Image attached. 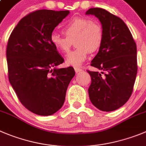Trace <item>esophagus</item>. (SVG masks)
<instances>
[{
	"label": "esophagus",
	"instance_id": "1",
	"mask_svg": "<svg viewBox=\"0 0 146 146\" xmlns=\"http://www.w3.org/2000/svg\"><path fill=\"white\" fill-rule=\"evenodd\" d=\"M75 71H76V73H81V71H82V69L80 68H74Z\"/></svg>",
	"mask_w": 146,
	"mask_h": 146
}]
</instances>
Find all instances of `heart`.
I'll use <instances>...</instances> for the list:
<instances>
[{"label":"heart","mask_w":146,"mask_h":146,"mask_svg":"<svg viewBox=\"0 0 146 146\" xmlns=\"http://www.w3.org/2000/svg\"><path fill=\"white\" fill-rule=\"evenodd\" d=\"M65 36L53 32L50 42L56 49L63 53L68 52L74 41L76 48L66 57V63L73 66H80L85 62L88 52L99 50L103 41L102 25L96 21L84 17L72 18L62 27Z\"/></svg>","instance_id":"b5f03b06"}]
</instances>
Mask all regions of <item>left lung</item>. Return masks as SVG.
Returning <instances> with one entry per match:
<instances>
[{"mask_svg":"<svg viewBox=\"0 0 146 146\" xmlns=\"http://www.w3.org/2000/svg\"><path fill=\"white\" fill-rule=\"evenodd\" d=\"M98 18L103 29V41L91 65L101 72L89 71L92 84L89 99L104 111L116 110L127 102L137 75V47L120 18L104 9L92 8L86 12Z\"/></svg>","mask_w":146,"mask_h":146,"instance_id":"8db88e82","label":"left lung"}]
</instances>
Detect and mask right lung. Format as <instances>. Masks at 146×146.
<instances>
[{
	"mask_svg": "<svg viewBox=\"0 0 146 146\" xmlns=\"http://www.w3.org/2000/svg\"><path fill=\"white\" fill-rule=\"evenodd\" d=\"M69 11H35L21 19L6 49L9 79L21 104L41 116L58 111L75 76L73 67L58 68L64 59L50 42L53 30Z\"/></svg>",
	"mask_w": 146,
	"mask_h": 146,
	"instance_id": "add662e5",
	"label": "right lung"
}]
</instances>
